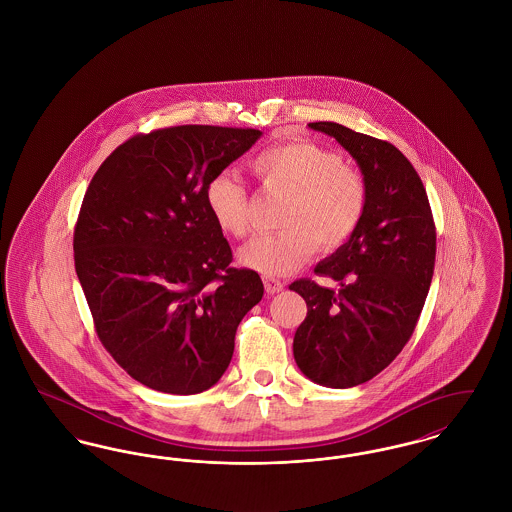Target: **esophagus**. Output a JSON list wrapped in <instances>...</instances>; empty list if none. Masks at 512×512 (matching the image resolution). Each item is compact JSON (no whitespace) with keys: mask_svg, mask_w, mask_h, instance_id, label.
<instances>
[{"mask_svg":"<svg viewBox=\"0 0 512 512\" xmlns=\"http://www.w3.org/2000/svg\"><path fill=\"white\" fill-rule=\"evenodd\" d=\"M264 285H266L268 295H277V293H281L283 287H285V283H281L279 279H273V277H266V279H264Z\"/></svg>","mask_w":512,"mask_h":512,"instance_id":"34e87169","label":"esophagus"}]
</instances>
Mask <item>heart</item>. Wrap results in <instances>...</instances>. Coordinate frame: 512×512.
Instances as JSON below:
<instances>
[{
    "instance_id": "1",
    "label": "heart",
    "mask_w": 512,
    "mask_h": 512,
    "mask_svg": "<svg viewBox=\"0 0 512 512\" xmlns=\"http://www.w3.org/2000/svg\"><path fill=\"white\" fill-rule=\"evenodd\" d=\"M252 169L268 190L289 194L281 233L256 235L241 262L266 277L291 275L318 244L333 250L349 241L366 208V187L356 169L314 142L295 140L264 150ZM206 206L217 227L237 239L250 229L248 190L235 171H221L206 187Z\"/></svg>"
}]
</instances>
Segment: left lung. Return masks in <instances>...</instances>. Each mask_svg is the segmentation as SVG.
I'll list each match as a JSON object with an SVG mask.
<instances>
[{
	"label": "left lung",
	"instance_id": "left-lung-1",
	"mask_svg": "<svg viewBox=\"0 0 512 512\" xmlns=\"http://www.w3.org/2000/svg\"><path fill=\"white\" fill-rule=\"evenodd\" d=\"M310 129L335 138L358 165L366 187L360 225L314 271L291 283L308 314L293 341L296 366L310 381L347 389L387 368L410 339L430 291L435 225L426 189L393 144L318 121Z\"/></svg>",
	"mask_w": 512,
	"mask_h": 512
}]
</instances>
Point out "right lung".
<instances>
[{
  "mask_svg": "<svg viewBox=\"0 0 512 512\" xmlns=\"http://www.w3.org/2000/svg\"><path fill=\"white\" fill-rule=\"evenodd\" d=\"M262 131L183 125L121 144L92 177L75 269L96 331L142 385L194 395L225 374L239 323L264 296L206 206L210 179Z\"/></svg>",
  "mask_w": 512,
  "mask_h": 512,
  "instance_id": "1",
  "label": "right lung"
}]
</instances>
